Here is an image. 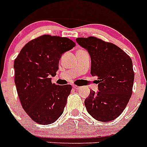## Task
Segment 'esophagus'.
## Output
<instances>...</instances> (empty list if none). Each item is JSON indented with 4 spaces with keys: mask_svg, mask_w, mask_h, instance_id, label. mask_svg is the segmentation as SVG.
I'll list each match as a JSON object with an SVG mask.
<instances>
[{
    "mask_svg": "<svg viewBox=\"0 0 147 147\" xmlns=\"http://www.w3.org/2000/svg\"><path fill=\"white\" fill-rule=\"evenodd\" d=\"M73 88H74V89H76V90H78V89H80V87L76 86V85H73Z\"/></svg>",
    "mask_w": 147,
    "mask_h": 147,
    "instance_id": "34e87169",
    "label": "esophagus"
}]
</instances>
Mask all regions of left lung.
Instances as JSON below:
<instances>
[{
  "label": "left lung",
  "mask_w": 147,
  "mask_h": 147,
  "mask_svg": "<svg viewBox=\"0 0 147 147\" xmlns=\"http://www.w3.org/2000/svg\"><path fill=\"white\" fill-rule=\"evenodd\" d=\"M76 41L89 53L90 74L98 80V91L91 90L85 101L88 113L100 121L114 120L124 111L132 95V59L117 45L96 37H79Z\"/></svg>",
  "instance_id": "1"
}]
</instances>
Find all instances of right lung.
I'll return each mask as SVG.
<instances>
[{"label": "right lung", "mask_w": 147, "mask_h": 147, "mask_svg": "<svg viewBox=\"0 0 147 147\" xmlns=\"http://www.w3.org/2000/svg\"><path fill=\"white\" fill-rule=\"evenodd\" d=\"M76 44L67 37L42 35L31 40L14 62L15 83L22 107L37 124H52L62 115L72 87L52 84L62 54Z\"/></svg>", "instance_id": "add662e5"}]
</instances>
